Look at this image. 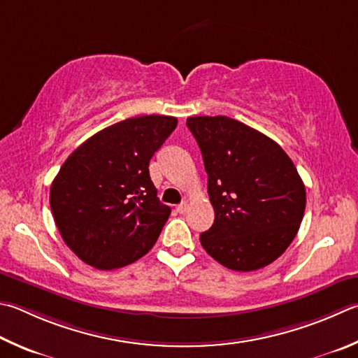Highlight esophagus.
<instances>
[{
	"label": "esophagus",
	"instance_id": "obj_1",
	"mask_svg": "<svg viewBox=\"0 0 358 358\" xmlns=\"http://www.w3.org/2000/svg\"><path fill=\"white\" fill-rule=\"evenodd\" d=\"M186 210H187V203H186V201H183V203L177 205V211H178V213L183 214V213H186Z\"/></svg>",
	"mask_w": 358,
	"mask_h": 358
}]
</instances>
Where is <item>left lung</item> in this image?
Returning a JSON list of instances; mask_svg holds the SVG:
<instances>
[{"label": "left lung", "mask_w": 358, "mask_h": 358, "mask_svg": "<svg viewBox=\"0 0 358 358\" xmlns=\"http://www.w3.org/2000/svg\"><path fill=\"white\" fill-rule=\"evenodd\" d=\"M208 173L214 224L200 235L203 249L233 271L271 264L296 238L305 186L283 148L225 115L186 120Z\"/></svg>", "instance_id": "1"}]
</instances>
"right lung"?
Listing matches in <instances>:
<instances>
[{
	"mask_svg": "<svg viewBox=\"0 0 358 358\" xmlns=\"http://www.w3.org/2000/svg\"><path fill=\"white\" fill-rule=\"evenodd\" d=\"M171 115H141L101 129L76 148L51 183L61 236L96 269L131 264L157 243L171 208L161 203L148 164L177 127Z\"/></svg>",
	"mask_w": 358,
	"mask_h": 358,
	"instance_id": "1",
	"label": "right lung"
}]
</instances>
